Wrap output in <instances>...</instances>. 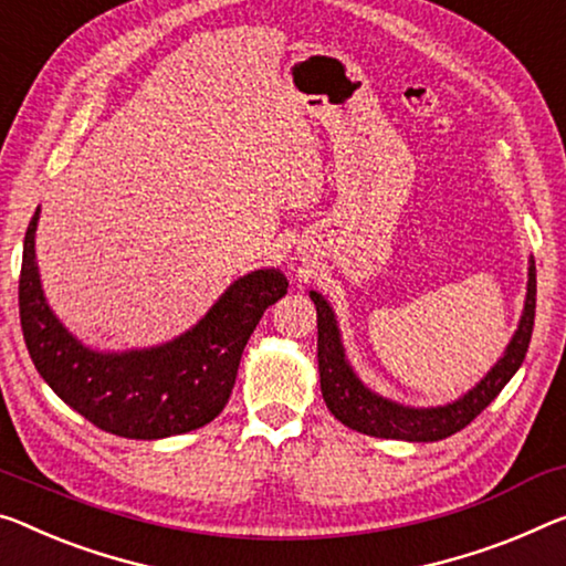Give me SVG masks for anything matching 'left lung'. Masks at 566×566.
<instances>
[{
  "instance_id": "1",
  "label": "left lung",
  "mask_w": 566,
  "mask_h": 566,
  "mask_svg": "<svg viewBox=\"0 0 566 566\" xmlns=\"http://www.w3.org/2000/svg\"><path fill=\"white\" fill-rule=\"evenodd\" d=\"M311 301L316 303L318 316V374H321V395L336 420L356 432L371 434V438L385 440H410V442H432L448 434L463 430L471 424L485 407H489L506 381L518 371L521 361L528 352L534 332L536 313V265H528V289L526 306L521 316L518 332L511 338L506 354L499 364L485 374L481 385H475L465 397L446 407H432V410H412L379 395L369 392L367 387L356 379L349 364L344 359V346L338 338L334 311L324 301V295L311 291Z\"/></svg>"
}]
</instances>
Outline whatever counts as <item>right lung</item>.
Returning a JSON list of instances; mask_svg holds the SVG:
<instances>
[{"label":"right lung","mask_w":566,"mask_h":566,"mask_svg":"<svg viewBox=\"0 0 566 566\" xmlns=\"http://www.w3.org/2000/svg\"><path fill=\"white\" fill-rule=\"evenodd\" d=\"M40 207L24 232L20 321L40 377L95 428L132 440H159L212 422L224 410L240 356L268 306L283 298L281 271H255L234 281L210 313L185 336L146 352L85 349L52 316L34 263Z\"/></svg>","instance_id":"obj_1"}]
</instances>
